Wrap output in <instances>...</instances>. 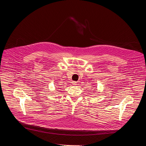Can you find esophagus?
<instances>
[{"instance_id":"esophagus-1","label":"esophagus","mask_w":146,"mask_h":146,"mask_svg":"<svg viewBox=\"0 0 146 146\" xmlns=\"http://www.w3.org/2000/svg\"><path fill=\"white\" fill-rule=\"evenodd\" d=\"M72 84L74 85H77V82H76V81H73V82H72Z\"/></svg>"}]
</instances>
